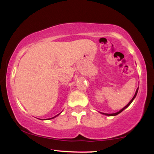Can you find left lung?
I'll return each mask as SVG.
<instances>
[{
    "label": "left lung",
    "instance_id": "1",
    "mask_svg": "<svg viewBox=\"0 0 154 154\" xmlns=\"http://www.w3.org/2000/svg\"><path fill=\"white\" fill-rule=\"evenodd\" d=\"M138 90H139V87L137 88V89L136 92H135V94H134V95L133 96V97H132V100L130 101V102L128 103V104L127 105H126L125 106H124L123 109H121V110L118 111V112H116V113H102V112H100V113H102V114H103V115H106V116H116V115H118V114H119V113H121L122 111H123V110H125V109L126 108H128V107L130 105V104H131V103H132V102H133V100H134V98L136 97V96H137V92H138Z\"/></svg>",
    "mask_w": 154,
    "mask_h": 154
}]
</instances>
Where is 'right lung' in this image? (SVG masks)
I'll use <instances>...</instances> for the list:
<instances>
[{"label": "right lung", "mask_w": 154, "mask_h": 154, "mask_svg": "<svg viewBox=\"0 0 154 154\" xmlns=\"http://www.w3.org/2000/svg\"><path fill=\"white\" fill-rule=\"evenodd\" d=\"M61 113H62V112H61ZM60 113H59V114H57V116H54V117H52V118H51V119H43V120H50V119H54V118H56L57 116H58L59 115H60Z\"/></svg>", "instance_id": "obj_1"}]
</instances>
